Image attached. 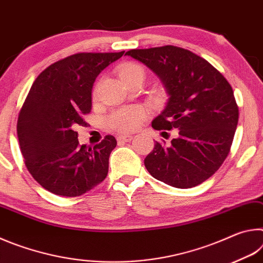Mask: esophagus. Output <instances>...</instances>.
Listing matches in <instances>:
<instances>
[{
  "label": "esophagus",
  "mask_w": 263,
  "mask_h": 263,
  "mask_svg": "<svg viewBox=\"0 0 263 263\" xmlns=\"http://www.w3.org/2000/svg\"><path fill=\"white\" fill-rule=\"evenodd\" d=\"M133 139V137L130 136V135H122V136H118L117 137V140L118 141H125V142H128L131 141Z\"/></svg>",
  "instance_id": "esophagus-1"
}]
</instances>
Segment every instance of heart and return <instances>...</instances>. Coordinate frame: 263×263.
<instances>
[{
	"mask_svg": "<svg viewBox=\"0 0 263 263\" xmlns=\"http://www.w3.org/2000/svg\"><path fill=\"white\" fill-rule=\"evenodd\" d=\"M121 78L124 82H127L128 80L135 79L138 77L145 78V69L140 65L137 64H127L121 69ZM146 112L140 106L135 108H126L114 112L110 116L109 122L110 125L117 128L122 132H128L137 128L140 125L142 119L145 118Z\"/></svg>",
	"mask_w": 263,
	"mask_h": 263,
	"instance_id": "b5f03b06",
	"label": "heart"
}]
</instances>
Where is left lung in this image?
Masks as SVG:
<instances>
[{
  "label": "left lung",
  "instance_id": "left-lung-1",
  "mask_svg": "<svg viewBox=\"0 0 263 263\" xmlns=\"http://www.w3.org/2000/svg\"><path fill=\"white\" fill-rule=\"evenodd\" d=\"M162 82L168 100L152 121L155 130L176 128L169 146L155 141L144 163L154 179L175 188L208 180L228 157L239 110L232 87L211 64L184 48L162 46L125 53Z\"/></svg>",
  "mask_w": 263,
  "mask_h": 263
}]
</instances>
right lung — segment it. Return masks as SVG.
Returning a JSON list of instances; mask_svg holds the SVG:
<instances>
[{"instance_id": "add662e5", "label": "right lung", "mask_w": 263, "mask_h": 263, "mask_svg": "<svg viewBox=\"0 0 263 263\" xmlns=\"http://www.w3.org/2000/svg\"><path fill=\"white\" fill-rule=\"evenodd\" d=\"M124 54L78 53L38 75L17 122L25 166L43 188L64 197H77L103 181L110 153L117 145L106 136L92 147L79 145L78 125L91 110L96 78Z\"/></svg>"}]
</instances>
